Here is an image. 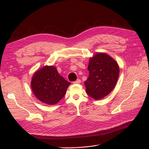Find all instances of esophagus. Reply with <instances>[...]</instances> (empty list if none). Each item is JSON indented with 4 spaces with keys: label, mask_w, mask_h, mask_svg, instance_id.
I'll use <instances>...</instances> for the list:
<instances>
[{
    "label": "esophagus",
    "mask_w": 149,
    "mask_h": 149,
    "mask_svg": "<svg viewBox=\"0 0 149 149\" xmlns=\"http://www.w3.org/2000/svg\"><path fill=\"white\" fill-rule=\"evenodd\" d=\"M81 83V80L79 79H78L76 81H75L73 82L74 84H79Z\"/></svg>",
    "instance_id": "1"
}]
</instances>
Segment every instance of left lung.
<instances>
[{
	"label": "left lung",
	"instance_id": "left-lung-1",
	"mask_svg": "<svg viewBox=\"0 0 149 149\" xmlns=\"http://www.w3.org/2000/svg\"><path fill=\"white\" fill-rule=\"evenodd\" d=\"M89 74L84 81L86 91L95 100L109 94L118 82L119 67L115 60L105 53H97L90 58Z\"/></svg>",
	"mask_w": 149,
	"mask_h": 149
}]
</instances>
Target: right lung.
<instances>
[{
	"mask_svg": "<svg viewBox=\"0 0 149 149\" xmlns=\"http://www.w3.org/2000/svg\"><path fill=\"white\" fill-rule=\"evenodd\" d=\"M70 84L59 74L55 66H45L33 74L31 88L38 100L54 105L64 97Z\"/></svg>",
	"mask_w": 149,
	"mask_h": 149,
	"instance_id": "add662e5",
	"label": "right lung"
}]
</instances>
